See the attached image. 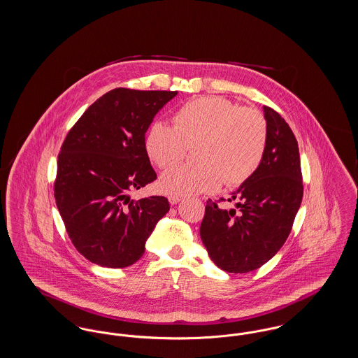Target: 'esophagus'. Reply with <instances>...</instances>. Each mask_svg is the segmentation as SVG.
Segmentation results:
<instances>
[{
  "instance_id": "esophagus-1",
  "label": "esophagus",
  "mask_w": 358,
  "mask_h": 358,
  "mask_svg": "<svg viewBox=\"0 0 358 358\" xmlns=\"http://www.w3.org/2000/svg\"><path fill=\"white\" fill-rule=\"evenodd\" d=\"M181 201V199L180 197H169V203L171 205L178 204Z\"/></svg>"
}]
</instances>
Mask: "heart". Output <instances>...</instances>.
Listing matches in <instances>:
<instances>
[{
    "label": "heart",
    "mask_w": 358,
    "mask_h": 358,
    "mask_svg": "<svg viewBox=\"0 0 358 358\" xmlns=\"http://www.w3.org/2000/svg\"><path fill=\"white\" fill-rule=\"evenodd\" d=\"M174 127L157 120L145 148L162 169L177 164L194 146L196 165L165 171L159 189L171 197L213 192L245 182L259 168L267 146V123L254 108H238L222 96H201L185 103L173 117Z\"/></svg>",
    "instance_id": "obj_1"
}]
</instances>
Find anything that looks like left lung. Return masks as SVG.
<instances>
[{"label":"left lung","mask_w":358,"mask_h":358,"mask_svg":"<svg viewBox=\"0 0 358 358\" xmlns=\"http://www.w3.org/2000/svg\"><path fill=\"white\" fill-rule=\"evenodd\" d=\"M267 146L257 171L231 193L236 209H222L209 200L200 236L210 260L224 271L257 270L289 238L303 197L299 148L289 124L263 106Z\"/></svg>","instance_id":"left-lung-1"}]
</instances>
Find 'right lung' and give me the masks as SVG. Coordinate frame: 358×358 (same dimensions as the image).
I'll use <instances>...</instances> for the list:
<instances>
[{
    "mask_svg": "<svg viewBox=\"0 0 358 358\" xmlns=\"http://www.w3.org/2000/svg\"><path fill=\"white\" fill-rule=\"evenodd\" d=\"M177 91L115 88L75 123L57 157L55 200L75 248L107 268L134 264L169 212L164 196L131 200L157 178L145 148L154 117Z\"/></svg>",
    "mask_w": 358,
    "mask_h": 358,
    "instance_id": "1",
    "label": "right lung"
}]
</instances>
